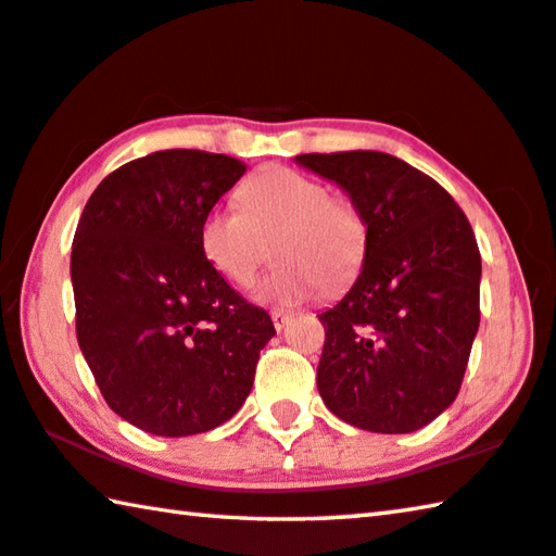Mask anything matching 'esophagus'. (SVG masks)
<instances>
[{
	"label": "esophagus",
	"instance_id": "1",
	"mask_svg": "<svg viewBox=\"0 0 556 556\" xmlns=\"http://www.w3.org/2000/svg\"><path fill=\"white\" fill-rule=\"evenodd\" d=\"M289 318H291V312H285V308H275V312H271V324H275L277 331H281V328L289 324Z\"/></svg>",
	"mask_w": 556,
	"mask_h": 556
}]
</instances>
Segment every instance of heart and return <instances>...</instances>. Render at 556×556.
<instances>
[{
  "instance_id": "1",
  "label": "heart",
  "mask_w": 556,
  "mask_h": 556,
  "mask_svg": "<svg viewBox=\"0 0 556 556\" xmlns=\"http://www.w3.org/2000/svg\"><path fill=\"white\" fill-rule=\"evenodd\" d=\"M240 208L213 205L199 238L211 267L235 287H250L267 262L275 231L279 265L257 287L267 304H296L314 291H341L361 275L368 223L353 201L289 166H269L242 184Z\"/></svg>"
}]
</instances>
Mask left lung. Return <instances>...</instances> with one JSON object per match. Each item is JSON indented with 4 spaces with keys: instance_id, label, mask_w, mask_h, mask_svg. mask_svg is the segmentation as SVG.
<instances>
[{
    "instance_id": "obj_1",
    "label": "left lung",
    "mask_w": 556,
    "mask_h": 556,
    "mask_svg": "<svg viewBox=\"0 0 556 556\" xmlns=\"http://www.w3.org/2000/svg\"><path fill=\"white\" fill-rule=\"evenodd\" d=\"M368 223L351 291L321 316L318 392L336 417L378 434L427 427L464 382L481 324V252L444 186L382 152L299 154Z\"/></svg>"
}]
</instances>
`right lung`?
Returning <instances> with one entry per match:
<instances>
[{"instance_id":"add662e5","label":"right lung","mask_w":556,"mask_h":556,"mask_svg":"<svg viewBox=\"0 0 556 556\" xmlns=\"http://www.w3.org/2000/svg\"><path fill=\"white\" fill-rule=\"evenodd\" d=\"M242 162L166 149L119 166L75 228V333L102 397L156 437H191L248 400L271 318L244 301L201 250L208 208Z\"/></svg>"}]
</instances>
